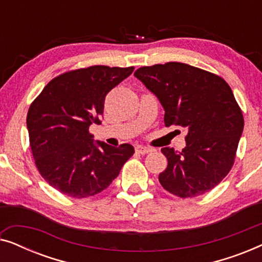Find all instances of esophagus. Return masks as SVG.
Returning <instances> with one entry per match:
<instances>
[{
	"instance_id": "esophagus-1",
	"label": "esophagus",
	"mask_w": 262,
	"mask_h": 262,
	"mask_svg": "<svg viewBox=\"0 0 262 262\" xmlns=\"http://www.w3.org/2000/svg\"><path fill=\"white\" fill-rule=\"evenodd\" d=\"M152 149L148 148V146H143V145H136V152L142 154V155H145V154L151 152Z\"/></svg>"
}]
</instances>
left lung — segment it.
<instances>
[{
    "label": "left lung",
    "mask_w": 262,
    "mask_h": 262,
    "mask_svg": "<svg viewBox=\"0 0 262 262\" xmlns=\"http://www.w3.org/2000/svg\"><path fill=\"white\" fill-rule=\"evenodd\" d=\"M135 76L160 100L164 125L187 132L182 151L161 149L168 166L160 184L180 198L211 191L230 171L245 125L231 88L217 75L178 62L142 67Z\"/></svg>",
    "instance_id": "obj_1"
}]
</instances>
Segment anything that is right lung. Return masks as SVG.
Here are the masks:
<instances>
[{
	"label": "right lung",
	"mask_w": 262,
	"mask_h": 262,
	"mask_svg": "<svg viewBox=\"0 0 262 262\" xmlns=\"http://www.w3.org/2000/svg\"><path fill=\"white\" fill-rule=\"evenodd\" d=\"M134 69L93 66L68 71L31 103L26 121L35 166L57 191L78 199L98 194L135 154L131 144L94 142L89 132L92 124H101L107 93Z\"/></svg>",
	"instance_id": "obj_1"
}]
</instances>
